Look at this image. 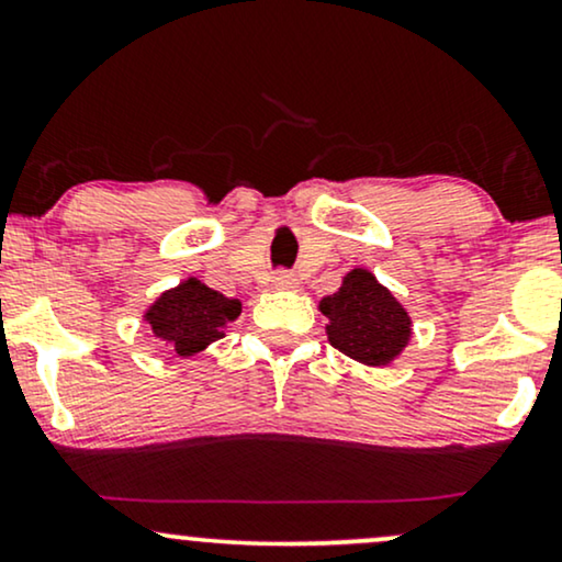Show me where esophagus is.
Returning <instances> with one entry per match:
<instances>
[{"instance_id":"1","label":"esophagus","mask_w":562,"mask_h":562,"mask_svg":"<svg viewBox=\"0 0 562 562\" xmlns=\"http://www.w3.org/2000/svg\"><path fill=\"white\" fill-rule=\"evenodd\" d=\"M272 282L277 290H295L297 288V277L290 272V269H280V272H274Z\"/></svg>"}]
</instances>
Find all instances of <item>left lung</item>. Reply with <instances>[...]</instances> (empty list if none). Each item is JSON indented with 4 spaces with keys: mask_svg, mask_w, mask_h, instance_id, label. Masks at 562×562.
<instances>
[{
    "mask_svg": "<svg viewBox=\"0 0 562 562\" xmlns=\"http://www.w3.org/2000/svg\"><path fill=\"white\" fill-rule=\"evenodd\" d=\"M329 318L331 347L366 366H386L409 342L412 322L402 303L368 269H352L342 288L318 303Z\"/></svg>",
    "mask_w": 562,
    "mask_h": 562,
    "instance_id": "1",
    "label": "left lung"
}]
</instances>
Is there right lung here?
Masks as SVG:
<instances>
[{
    "mask_svg": "<svg viewBox=\"0 0 562 562\" xmlns=\"http://www.w3.org/2000/svg\"><path fill=\"white\" fill-rule=\"evenodd\" d=\"M238 316L240 301L225 297L199 282L196 277H189L179 288L166 290L147 308L145 322L153 326L155 337L173 347L176 355L189 358L225 337V326L236 322Z\"/></svg>",
    "mask_w": 562,
    "mask_h": 562,
    "instance_id": "1",
    "label": "right lung"
}]
</instances>
